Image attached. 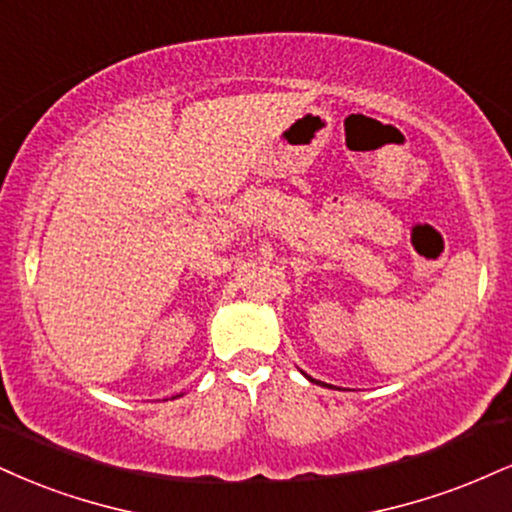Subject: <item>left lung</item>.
I'll return each mask as SVG.
<instances>
[{"mask_svg": "<svg viewBox=\"0 0 512 512\" xmlns=\"http://www.w3.org/2000/svg\"><path fill=\"white\" fill-rule=\"evenodd\" d=\"M310 381H315V379H310ZM315 384H317V381H315Z\"/></svg>", "mask_w": 512, "mask_h": 512, "instance_id": "1", "label": "left lung"}]
</instances>
